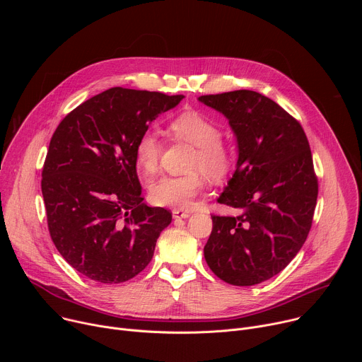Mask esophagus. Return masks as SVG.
Instances as JSON below:
<instances>
[{"mask_svg": "<svg viewBox=\"0 0 362 362\" xmlns=\"http://www.w3.org/2000/svg\"><path fill=\"white\" fill-rule=\"evenodd\" d=\"M190 216V212L182 211V209H173V218L175 219H186Z\"/></svg>", "mask_w": 362, "mask_h": 362, "instance_id": "1", "label": "esophagus"}]
</instances>
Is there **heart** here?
Wrapping results in <instances>:
<instances>
[{
    "instance_id": "obj_1",
    "label": "heart",
    "mask_w": 362,
    "mask_h": 362,
    "mask_svg": "<svg viewBox=\"0 0 362 362\" xmlns=\"http://www.w3.org/2000/svg\"><path fill=\"white\" fill-rule=\"evenodd\" d=\"M170 133L177 140H186L197 147L190 163L192 170H203L211 179H223L233 165L229 147L221 140L222 130L208 117L197 112H185L170 123ZM163 143L153 129L144 130L134 144L137 168L147 176L159 168ZM203 177L193 172L185 176H162L148 186L150 199L159 206L187 208L193 197L202 190Z\"/></svg>"
}]
</instances>
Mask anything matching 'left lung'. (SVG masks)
Wrapping results in <instances>:
<instances>
[{"label":"left lung","mask_w":362,"mask_h":362,"mask_svg":"<svg viewBox=\"0 0 362 362\" xmlns=\"http://www.w3.org/2000/svg\"><path fill=\"white\" fill-rule=\"evenodd\" d=\"M222 113L236 137V170L218 197L239 216H212L204 259L236 286L278 275L300 250L313 225L318 180L300 124L267 95L252 90L200 95Z\"/></svg>","instance_id":"obj_1"}]
</instances>
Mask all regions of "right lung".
Masks as SVG:
<instances>
[{"instance_id":"add662e5","label":"right lung","mask_w":362,"mask_h":362,"mask_svg":"<svg viewBox=\"0 0 362 362\" xmlns=\"http://www.w3.org/2000/svg\"><path fill=\"white\" fill-rule=\"evenodd\" d=\"M183 97L113 87L81 103L51 137L41 175L48 230L81 275L120 284L151 261L172 214L143 203L134 144Z\"/></svg>"}]
</instances>
